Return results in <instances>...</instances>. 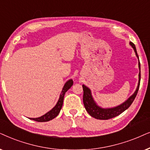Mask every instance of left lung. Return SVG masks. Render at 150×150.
<instances>
[{"mask_svg": "<svg viewBox=\"0 0 150 150\" xmlns=\"http://www.w3.org/2000/svg\"><path fill=\"white\" fill-rule=\"evenodd\" d=\"M130 45L133 47L134 50L136 55L139 58V55L137 54V49H136V47L134 44L130 42H129ZM139 67L140 72H139V84H138L137 88L136 90L135 93L131 96L127 100L124 102L122 104L119 105V106L113 108H108V109H103L101 108H99L96 105L95 101H94L93 97L91 96V91L88 88L85 86L84 85L82 86L83 91V102L84 104V107L86 111L88 112V114L91 117H94V118L97 119H101V120H107V119H112L113 117H117L124 112L125 110H127L128 108L130 106L134 100L136 96H137L138 91H139V86H140V81H141V65L140 62H139Z\"/></svg>", "mask_w": 150, "mask_h": 150, "instance_id": "left-lung-1", "label": "left lung"}]
</instances>
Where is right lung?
Listing matches in <instances>:
<instances>
[{"instance_id":"right-lung-1","label":"right lung","mask_w":150,"mask_h":150,"mask_svg":"<svg viewBox=\"0 0 150 150\" xmlns=\"http://www.w3.org/2000/svg\"><path fill=\"white\" fill-rule=\"evenodd\" d=\"M73 81L72 79H70V80L68 81L67 82L65 83L64 86L62 91L61 95L59 96V99L58 101H57V104L55 105V106L53 108L51 111H49V112L45 114V115L42 116L40 117H38V118L31 119H32V120H34L35 121H38V122H46V121H51L53 119L55 118V117L58 115L59 112H60L62 107L64 97L66 92H67L68 90H69L70 88L73 86Z\"/></svg>"}]
</instances>
